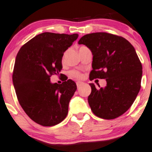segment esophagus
Instances as JSON below:
<instances>
[{"label":"esophagus","instance_id":"34e87169","mask_svg":"<svg viewBox=\"0 0 152 152\" xmlns=\"http://www.w3.org/2000/svg\"><path fill=\"white\" fill-rule=\"evenodd\" d=\"M76 84H77V88H80L81 85H83V83H81V82H77Z\"/></svg>","mask_w":152,"mask_h":152}]
</instances>
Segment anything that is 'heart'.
<instances>
[{
    "mask_svg": "<svg viewBox=\"0 0 152 152\" xmlns=\"http://www.w3.org/2000/svg\"><path fill=\"white\" fill-rule=\"evenodd\" d=\"M70 76L72 77H74L76 78L77 80H81L83 78V75L82 73L78 71H75V70H73L70 72Z\"/></svg>",
    "mask_w": 152,
    "mask_h": 152,
    "instance_id": "1",
    "label": "heart"
}]
</instances>
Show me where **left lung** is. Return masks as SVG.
Returning <instances> with one entry per match:
<instances>
[{
    "label": "left lung",
    "instance_id": "1",
    "mask_svg": "<svg viewBox=\"0 0 152 152\" xmlns=\"http://www.w3.org/2000/svg\"><path fill=\"white\" fill-rule=\"evenodd\" d=\"M93 53L90 80L106 79L105 88L90 83L88 103L96 116L110 120L121 116L134 103L141 88L142 65L135 49L124 37L96 32L81 37Z\"/></svg>",
    "mask_w": 152,
    "mask_h": 152
}]
</instances>
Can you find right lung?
Listing matches in <instances>:
<instances>
[{
    "label": "right lung",
    "mask_w": 152,
    "mask_h": 152,
    "mask_svg": "<svg viewBox=\"0 0 152 152\" xmlns=\"http://www.w3.org/2000/svg\"><path fill=\"white\" fill-rule=\"evenodd\" d=\"M77 37V34L44 32L26 42L17 54L13 72L17 98L27 115L39 125L52 126L67 116L77 85L67 78L60 85L52 84L50 77L59 74L64 52Z\"/></svg>",
    "instance_id": "right-lung-1"
}]
</instances>
